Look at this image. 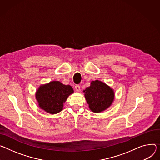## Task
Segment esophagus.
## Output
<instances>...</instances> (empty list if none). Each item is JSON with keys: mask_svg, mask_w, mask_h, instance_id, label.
<instances>
[{"mask_svg": "<svg viewBox=\"0 0 160 160\" xmlns=\"http://www.w3.org/2000/svg\"><path fill=\"white\" fill-rule=\"evenodd\" d=\"M75 91L77 92H80V86L79 85H76L75 87Z\"/></svg>", "mask_w": 160, "mask_h": 160, "instance_id": "obj_1", "label": "esophagus"}]
</instances>
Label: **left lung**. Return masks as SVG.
Returning a JSON list of instances; mask_svg holds the SVG:
<instances>
[{"mask_svg": "<svg viewBox=\"0 0 160 160\" xmlns=\"http://www.w3.org/2000/svg\"><path fill=\"white\" fill-rule=\"evenodd\" d=\"M85 98L89 108L95 113L106 110L112 103L114 99L113 90L105 83L95 80L85 91Z\"/></svg>", "mask_w": 160, "mask_h": 160, "instance_id": "8db88e82", "label": "left lung"}]
</instances>
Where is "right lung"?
<instances>
[{
	"mask_svg": "<svg viewBox=\"0 0 160 160\" xmlns=\"http://www.w3.org/2000/svg\"><path fill=\"white\" fill-rule=\"evenodd\" d=\"M72 92L73 89L71 86L53 81L40 86L36 93V98L41 109L55 114L62 110L63 103Z\"/></svg>",
	"mask_w": 160,
	"mask_h": 160,
	"instance_id": "obj_1",
	"label": "right lung"
}]
</instances>
